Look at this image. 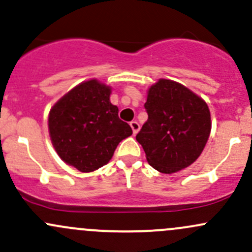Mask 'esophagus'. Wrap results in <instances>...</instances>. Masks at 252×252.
<instances>
[{
    "label": "esophagus",
    "mask_w": 252,
    "mask_h": 252,
    "mask_svg": "<svg viewBox=\"0 0 252 252\" xmlns=\"http://www.w3.org/2000/svg\"><path fill=\"white\" fill-rule=\"evenodd\" d=\"M129 126H131L132 131H133V134H137L138 131H139V128H140L139 124H138L137 121H131V123H129Z\"/></svg>",
    "instance_id": "1"
}]
</instances>
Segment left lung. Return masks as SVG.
<instances>
[{
    "mask_svg": "<svg viewBox=\"0 0 252 252\" xmlns=\"http://www.w3.org/2000/svg\"><path fill=\"white\" fill-rule=\"evenodd\" d=\"M148 120L136 136L153 168L172 174L193 163L212 129L207 103L186 86L159 79L144 104Z\"/></svg>",
    "mask_w": 252,
    "mask_h": 252,
    "instance_id": "left-lung-1",
    "label": "left lung"
}]
</instances>
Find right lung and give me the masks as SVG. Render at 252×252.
Returning a JSON list of instances; mask_svg holds the SVG:
<instances>
[{
	"label": "right lung",
	"instance_id": "obj_1",
	"mask_svg": "<svg viewBox=\"0 0 252 252\" xmlns=\"http://www.w3.org/2000/svg\"><path fill=\"white\" fill-rule=\"evenodd\" d=\"M109 86L91 79L84 82L50 109L48 126L51 143L62 161L83 173L107 164L119 143L132 128L119 119L110 103Z\"/></svg>",
	"mask_w": 252,
	"mask_h": 252
}]
</instances>
